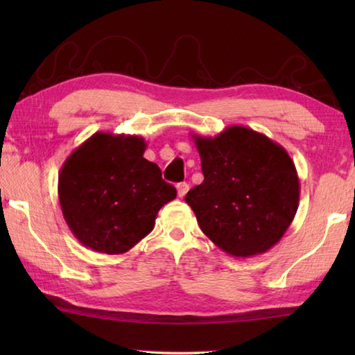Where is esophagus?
<instances>
[{
  "instance_id": "obj_1",
  "label": "esophagus",
  "mask_w": 355,
  "mask_h": 355,
  "mask_svg": "<svg viewBox=\"0 0 355 355\" xmlns=\"http://www.w3.org/2000/svg\"><path fill=\"white\" fill-rule=\"evenodd\" d=\"M189 191V184L188 183H178L177 184V192H178V197H184L186 192Z\"/></svg>"
}]
</instances>
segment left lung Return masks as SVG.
<instances>
[{
  "label": "left lung",
  "instance_id": "left-lung-1",
  "mask_svg": "<svg viewBox=\"0 0 355 355\" xmlns=\"http://www.w3.org/2000/svg\"><path fill=\"white\" fill-rule=\"evenodd\" d=\"M192 139L205 178L184 200L202 232L232 257L271 249L299 207V177L286 150L243 125L214 137L192 135Z\"/></svg>",
  "mask_w": 355,
  "mask_h": 355
}]
</instances>
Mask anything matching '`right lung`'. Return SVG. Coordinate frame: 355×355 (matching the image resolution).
I'll use <instances>...</instances> for the list:
<instances>
[{
  "label": "right lung",
  "mask_w": 355,
  "mask_h": 355,
  "mask_svg": "<svg viewBox=\"0 0 355 355\" xmlns=\"http://www.w3.org/2000/svg\"><path fill=\"white\" fill-rule=\"evenodd\" d=\"M141 136L95 133L59 172V203L75 238L94 252H128L155 227L156 214L177 197L159 167L144 158Z\"/></svg>",
  "instance_id": "1"
}]
</instances>
